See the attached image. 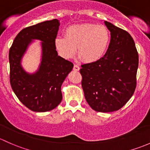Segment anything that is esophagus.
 Listing matches in <instances>:
<instances>
[{
  "mask_svg": "<svg viewBox=\"0 0 150 150\" xmlns=\"http://www.w3.org/2000/svg\"><path fill=\"white\" fill-rule=\"evenodd\" d=\"M79 69H80V68L78 65H74V71H79Z\"/></svg>",
  "mask_w": 150,
  "mask_h": 150,
  "instance_id": "1",
  "label": "esophagus"
}]
</instances>
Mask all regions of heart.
<instances>
[{"instance_id":"heart-1","label":"heart","mask_w":150,"mask_h":150,"mask_svg":"<svg viewBox=\"0 0 150 150\" xmlns=\"http://www.w3.org/2000/svg\"><path fill=\"white\" fill-rule=\"evenodd\" d=\"M110 35L103 25L82 24L72 25L65 30L64 37H57L54 45L58 54L70 59L76 51L84 62L95 63L101 59L108 47Z\"/></svg>"}]
</instances>
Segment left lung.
<instances>
[{
    "label": "left lung",
    "instance_id": "8db88e82",
    "mask_svg": "<svg viewBox=\"0 0 150 150\" xmlns=\"http://www.w3.org/2000/svg\"><path fill=\"white\" fill-rule=\"evenodd\" d=\"M110 42L104 56L95 63L81 65L84 97L95 111L108 112L121 108L137 86L139 55L129 32L108 21Z\"/></svg>",
    "mask_w": 150,
    "mask_h": 150
}]
</instances>
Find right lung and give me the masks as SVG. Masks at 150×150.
Segmentation results:
<instances>
[{"mask_svg": "<svg viewBox=\"0 0 150 150\" xmlns=\"http://www.w3.org/2000/svg\"><path fill=\"white\" fill-rule=\"evenodd\" d=\"M59 26L55 18L26 27L16 35L9 50L11 86L22 104L35 112L50 111L61 103V85L73 69L74 64L55 50ZM33 39L42 42V60L38 71L29 74L21 62Z\"/></svg>", "mask_w": 150, "mask_h": 150, "instance_id": "obj_1", "label": "right lung"}]
</instances>
